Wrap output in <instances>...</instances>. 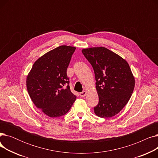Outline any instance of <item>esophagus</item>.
Listing matches in <instances>:
<instances>
[{
    "label": "esophagus",
    "mask_w": 158,
    "mask_h": 158,
    "mask_svg": "<svg viewBox=\"0 0 158 158\" xmlns=\"http://www.w3.org/2000/svg\"><path fill=\"white\" fill-rule=\"evenodd\" d=\"M86 95V91H83V92H82L79 93V95H80L81 97H85Z\"/></svg>",
    "instance_id": "obj_1"
}]
</instances>
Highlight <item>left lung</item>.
I'll list each match as a JSON object with an SVG mask.
<instances>
[{"mask_svg": "<svg viewBox=\"0 0 158 158\" xmlns=\"http://www.w3.org/2000/svg\"><path fill=\"white\" fill-rule=\"evenodd\" d=\"M94 70L98 104L94 112L101 118H110L125 106L133 92L135 81L128 63L103 47L82 50Z\"/></svg>", "mask_w": 158, "mask_h": 158, "instance_id": "obj_1", "label": "left lung"}]
</instances>
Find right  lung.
I'll use <instances>...</instances> for the list:
<instances>
[{"instance_id": "add662e5", "label": "right lung", "mask_w": 158, "mask_h": 158, "mask_svg": "<svg viewBox=\"0 0 158 158\" xmlns=\"http://www.w3.org/2000/svg\"><path fill=\"white\" fill-rule=\"evenodd\" d=\"M76 48L61 45L47 52L35 61L27 77V89L32 101L50 117L65 114L76 99L66 75Z\"/></svg>"}]
</instances>
